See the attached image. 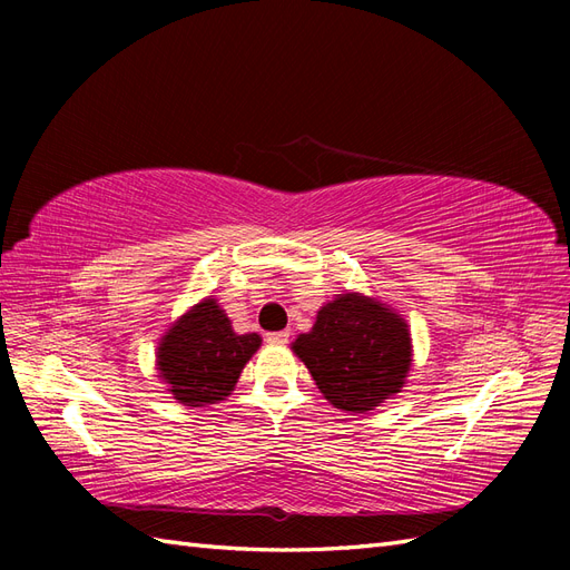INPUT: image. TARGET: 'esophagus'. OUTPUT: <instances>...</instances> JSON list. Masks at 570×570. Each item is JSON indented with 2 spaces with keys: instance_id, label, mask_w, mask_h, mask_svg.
I'll return each mask as SVG.
<instances>
[{
  "instance_id": "esophagus-1",
  "label": "esophagus",
  "mask_w": 570,
  "mask_h": 570,
  "mask_svg": "<svg viewBox=\"0 0 570 570\" xmlns=\"http://www.w3.org/2000/svg\"><path fill=\"white\" fill-rule=\"evenodd\" d=\"M289 340L287 331H278V333H266V342L271 344H285Z\"/></svg>"
}]
</instances>
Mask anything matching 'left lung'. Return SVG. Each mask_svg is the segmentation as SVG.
I'll use <instances>...</instances> for the list:
<instances>
[{
  "label": "left lung",
  "instance_id": "8db88e82",
  "mask_svg": "<svg viewBox=\"0 0 570 570\" xmlns=\"http://www.w3.org/2000/svg\"><path fill=\"white\" fill-rule=\"evenodd\" d=\"M292 352L321 394L344 413H368L406 385L413 361L409 323L387 302L347 292L325 302Z\"/></svg>",
  "mask_w": 570,
  "mask_h": 570
}]
</instances>
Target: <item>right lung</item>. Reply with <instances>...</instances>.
Returning a JSON list of instances; mask_svg holds the SVG:
<instances>
[{
  "label": "right lung",
  "instance_id": "obj_1",
  "mask_svg": "<svg viewBox=\"0 0 570 570\" xmlns=\"http://www.w3.org/2000/svg\"><path fill=\"white\" fill-rule=\"evenodd\" d=\"M262 347V335H237L214 295L168 325L157 347V373L183 406H212L230 396L237 377Z\"/></svg>",
  "mask_w": 570,
  "mask_h": 570
}]
</instances>
